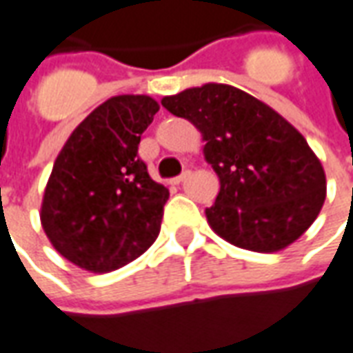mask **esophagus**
<instances>
[{
	"instance_id": "1",
	"label": "esophagus",
	"mask_w": 353,
	"mask_h": 353,
	"mask_svg": "<svg viewBox=\"0 0 353 353\" xmlns=\"http://www.w3.org/2000/svg\"><path fill=\"white\" fill-rule=\"evenodd\" d=\"M189 174H191V172H183V174H181V176L174 177V179H172V183H174V185H179V183H183L185 179H187V177H189Z\"/></svg>"
}]
</instances>
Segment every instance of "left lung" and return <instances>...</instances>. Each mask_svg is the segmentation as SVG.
Returning <instances> with one entry per match:
<instances>
[{
  "instance_id": "1",
  "label": "left lung",
  "mask_w": 353,
  "mask_h": 353,
  "mask_svg": "<svg viewBox=\"0 0 353 353\" xmlns=\"http://www.w3.org/2000/svg\"><path fill=\"white\" fill-rule=\"evenodd\" d=\"M202 134L204 157L219 176V194L206 208L210 227L230 244L278 252L318 217L325 172L301 132L252 94L208 83L161 101Z\"/></svg>"
}]
</instances>
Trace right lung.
<instances>
[{
  "mask_svg": "<svg viewBox=\"0 0 353 353\" xmlns=\"http://www.w3.org/2000/svg\"><path fill=\"white\" fill-rule=\"evenodd\" d=\"M159 103L113 96L72 132L54 161L41 225L62 257L90 272H111L139 257L161 230L170 192L138 157Z\"/></svg>",
  "mask_w": 353,
  "mask_h": 353,
  "instance_id": "add662e5",
  "label": "right lung"
}]
</instances>
